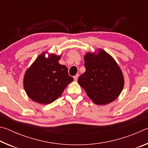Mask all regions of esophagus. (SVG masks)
I'll list each match as a JSON object with an SVG mask.
<instances>
[{
  "mask_svg": "<svg viewBox=\"0 0 148 148\" xmlns=\"http://www.w3.org/2000/svg\"><path fill=\"white\" fill-rule=\"evenodd\" d=\"M78 77H79V74H77L76 75V76H74V81H77V78H78Z\"/></svg>",
  "mask_w": 148,
  "mask_h": 148,
  "instance_id": "34e87169",
  "label": "esophagus"
}]
</instances>
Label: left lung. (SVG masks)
Here are the masks:
<instances>
[{"instance_id":"left-lung-1","label":"left lung","mask_w":148,"mask_h":148,"mask_svg":"<svg viewBox=\"0 0 148 148\" xmlns=\"http://www.w3.org/2000/svg\"><path fill=\"white\" fill-rule=\"evenodd\" d=\"M86 72L77 82L95 104L104 105L116 100L122 91L124 78L115 60L102 49L84 57Z\"/></svg>"}]
</instances>
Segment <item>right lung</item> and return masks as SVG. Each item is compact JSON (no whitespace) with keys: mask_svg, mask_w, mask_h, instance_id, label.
<instances>
[{"mask_svg":"<svg viewBox=\"0 0 148 148\" xmlns=\"http://www.w3.org/2000/svg\"><path fill=\"white\" fill-rule=\"evenodd\" d=\"M60 57L52 54L46 58L42 53L26 71L24 89L32 101L42 104L51 103L73 81L67 67L59 63Z\"/></svg>","mask_w":148,"mask_h":148,"instance_id":"1","label":"right lung"}]
</instances>
